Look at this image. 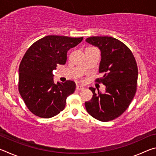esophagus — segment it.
Listing matches in <instances>:
<instances>
[{
  "label": "esophagus",
  "instance_id": "1",
  "mask_svg": "<svg viewBox=\"0 0 156 156\" xmlns=\"http://www.w3.org/2000/svg\"><path fill=\"white\" fill-rule=\"evenodd\" d=\"M84 89V87L83 85H81V84H77V85H76V89L78 91H82V90H83Z\"/></svg>",
  "mask_w": 156,
  "mask_h": 156
}]
</instances>
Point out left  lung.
<instances>
[{
	"label": "left lung",
	"mask_w": 156,
	"mask_h": 156,
	"mask_svg": "<svg viewBox=\"0 0 156 156\" xmlns=\"http://www.w3.org/2000/svg\"><path fill=\"white\" fill-rule=\"evenodd\" d=\"M87 43L98 47L101 54L99 72L105 73L97 79L106 86L105 93L89 87L93 93L85 102L87 112L102 122L112 120L125 112L135 96L138 67L133 54L122 42L113 37L92 36Z\"/></svg>",
	"instance_id": "1"
}]
</instances>
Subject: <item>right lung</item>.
Masks as SVG:
<instances>
[{
	"label": "right lung",
	"instance_id": "1",
	"mask_svg": "<svg viewBox=\"0 0 156 156\" xmlns=\"http://www.w3.org/2000/svg\"><path fill=\"white\" fill-rule=\"evenodd\" d=\"M83 37L44 36L34 43L19 66L18 89L26 106L38 117L49 118L65 109L67 98L76 89L73 81L54 82L53 71L65 65L67 51L81 43Z\"/></svg>",
	"mask_w": 156,
	"mask_h": 156
}]
</instances>
